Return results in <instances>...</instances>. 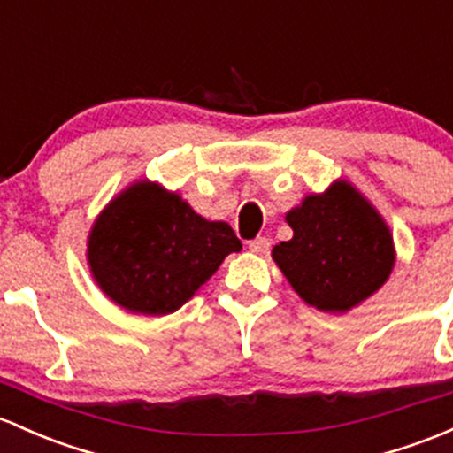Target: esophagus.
Here are the masks:
<instances>
[{"label": "esophagus", "mask_w": 453, "mask_h": 453, "mask_svg": "<svg viewBox=\"0 0 453 453\" xmlns=\"http://www.w3.org/2000/svg\"><path fill=\"white\" fill-rule=\"evenodd\" d=\"M248 248H250L255 255H264V252H267V248H270V242H267L265 237H257V240L248 242Z\"/></svg>", "instance_id": "esophagus-1"}]
</instances>
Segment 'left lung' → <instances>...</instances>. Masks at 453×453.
Instances as JSON below:
<instances>
[{"label":"left lung","mask_w":453,"mask_h":453,"mask_svg":"<svg viewBox=\"0 0 453 453\" xmlns=\"http://www.w3.org/2000/svg\"><path fill=\"white\" fill-rule=\"evenodd\" d=\"M294 231L272 259L306 304L342 315L372 298L391 276L395 244L387 220L345 179L306 194L285 213Z\"/></svg>","instance_id":"obj_1"}]
</instances>
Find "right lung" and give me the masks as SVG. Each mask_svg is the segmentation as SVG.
I'll return each instance as SVG.
<instances>
[{
  "label": "right lung",
  "instance_id": "obj_1",
  "mask_svg": "<svg viewBox=\"0 0 453 453\" xmlns=\"http://www.w3.org/2000/svg\"><path fill=\"white\" fill-rule=\"evenodd\" d=\"M242 242L222 220L198 216L181 194L138 179L92 222L86 242L90 276L129 313H174L216 274Z\"/></svg>",
  "mask_w": 453,
  "mask_h": 453
}]
</instances>
